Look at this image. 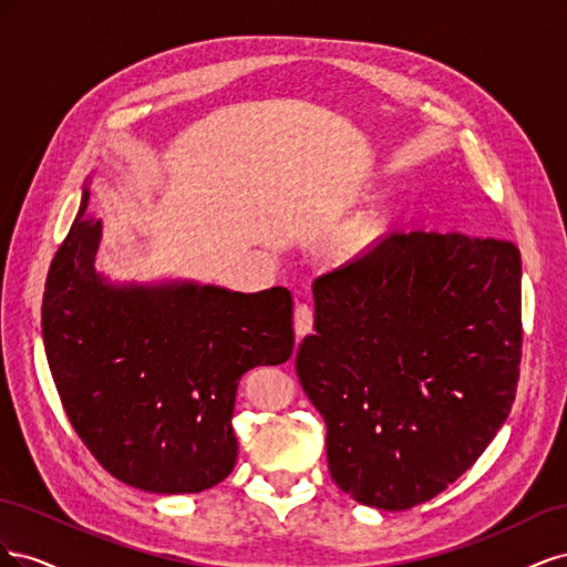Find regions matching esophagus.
I'll list each match as a JSON object with an SVG mask.
<instances>
[{
  "instance_id": "34e87169",
  "label": "esophagus",
  "mask_w": 567,
  "mask_h": 567,
  "mask_svg": "<svg viewBox=\"0 0 567 567\" xmlns=\"http://www.w3.org/2000/svg\"><path fill=\"white\" fill-rule=\"evenodd\" d=\"M312 323H315V310L310 305H298L296 307V315H293V329H296V336L302 338L312 331Z\"/></svg>"
}]
</instances>
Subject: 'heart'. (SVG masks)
Listing matches in <instances>:
<instances>
[{
  "label": "heart",
  "mask_w": 567,
  "mask_h": 567,
  "mask_svg": "<svg viewBox=\"0 0 567 567\" xmlns=\"http://www.w3.org/2000/svg\"><path fill=\"white\" fill-rule=\"evenodd\" d=\"M373 231H375V229H371V234H367V238H364V241H371V238H373Z\"/></svg>",
  "instance_id": "b5f03b06"
}]
</instances>
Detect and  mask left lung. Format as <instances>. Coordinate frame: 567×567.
I'll return each mask as SVG.
<instances>
[{
  "label": "left lung",
  "instance_id": "left-lung-1",
  "mask_svg": "<svg viewBox=\"0 0 567 567\" xmlns=\"http://www.w3.org/2000/svg\"><path fill=\"white\" fill-rule=\"evenodd\" d=\"M296 371L326 421L336 485L406 511L466 473L520 375V250L458 231H392L315 281Z\"/></svg>",
  "mask_w": 567,
  "mask_h": 567
}]
</instances>
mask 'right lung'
<instances>
[{"label": "right lung", "mask_w": 567, "mask_h": 567, "mask_svg": "<svg viewBox=\"0 0 567 567\" xmlns=\"http://www.w3.org/2000/svg\"><path fill=\"white\" fill-rule=\"evenodd\" d=\"M80 213L51 260L42 336L65 416L120 483L194 494L221 483L238 442V379L293 352V298L274 286H113L94 269L101 219Z\"/></svg>", "instance_id": "obj_1"}]
</instances>
